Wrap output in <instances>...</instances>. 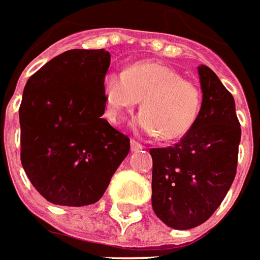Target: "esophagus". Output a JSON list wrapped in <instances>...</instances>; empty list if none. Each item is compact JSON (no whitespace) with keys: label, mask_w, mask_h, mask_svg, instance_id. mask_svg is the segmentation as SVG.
<instances>
[{"label":"esophagus","mask_w":260,"mask_h":260,"mask_svg":"<svg viewBox=\"0 0 260 260\" xmlns=\"http://www.w3.org/2000/svg\"><path fill=\"white\" fill-rule=\"evenodd\" d=\"M130 149H132V151H140L143 149V146L140 143L136 142V140H132L130 142Z\"/></svg>","instance_id":"1"}]
</instances>
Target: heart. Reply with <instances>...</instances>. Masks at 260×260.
I'll list each match as a JSON object with an SVG mask.
<instances>
[{
    "mask_svg": "<svg viewBox=\"0 0 260 260\" xmlns=\"http://www.w3.org/2000/svg\"><path fill=\"white\" fill-rule=\"evenodd\" d=\"M104 116L113 124L121 123L127 111L142 100V113L133 127L147 136L177 140L190 132L199 117L202 91L179 71L160 62L140 61L123 73L110 71L102 85Z\"/></svg>",
    "mask_w": 260,
    "mask_h": 260,
    "instance_id": "heart-1",
    "label": "heart"
}]
</instances>
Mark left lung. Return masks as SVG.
<instances>
[{
    "label": "left lung",
    "mask_w": 260,
    "mask_h": 260,
    "mask_svg": "<svg viewBox=\"0 0 260 260\" xmlns=\"http://www.w3.org/2000/svg\"><path fill=\"white\" fill-rule=\"evenodd\" d=\"M198 73L203 93L198 121L175 146L150 149L151 206L163 223L179 231L215 213L238 166L240 124L233 95L207 66Z\"/></svg>",
    "instance_id": "8db88e82"
}]
</instances>
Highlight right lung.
I'll list each match as a JSON object with an SVG mask.
<instances>
[{
    "label": "right lung",
    "mask_w": 260,
    "mask_h": 260,
    "mask_svg": "<svg viewBox=\"0 0 260 260\" xmlns=\"http://www.w3.org/2000/svg\"><path fill=\"white\" fill-rule=\"evenodd\" d=\"M106 50H69L28 78L20 106L21 165L54 205L102 199L130 151V139L109 124L102 85Z\"/></svg>",
    "instance_id": "right-lung-1"
}]
</instances>
